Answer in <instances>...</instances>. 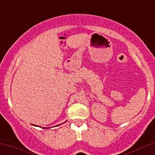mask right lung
<instances>
[{
	"label": "right lung",
	"instance_id": "add662e5",
	"mask_svg": "<svg viewBox=\"0 0 155 155\" xmlns=\"http://www.w3.org/2000/svg\"><path fill=\"white\" fill-rule=\"evenodd\" d=\"M65 122H66V121H65ZM65 122H64V123H65ZM62 124H63V123H62ZM60 124H58V125H56L55 126V127H57V126H59V125H60ZM33 125H34V126H37V127H40V126H38V125H35V124H33ZM41 127V128H44V129H49V128H50V127Z\"/></svg>",
	"mask_w": 155,
	"mask_h": 155
}]
</instances>
